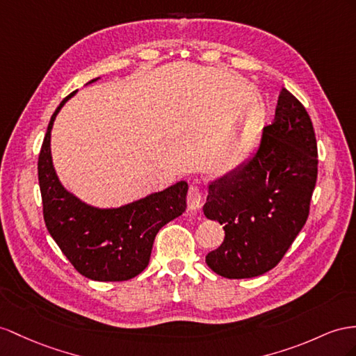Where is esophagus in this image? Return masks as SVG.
Masks as SVG:
<instances>
[{
    "label": "esophagus",
    "instance_id": "1",
    "mask_svg": "<svg viewBox=\"0 0 356 356\" xmlns=\"http://www.w3.org/2000/svg\"><path fill=\"white\" fill-rule=\"evenodd\" d=\"M186 203H188V209L191 212H197V211H200V209H202L203 193H202V189H200V186L197 184H193L189 186Z\"/></svg>",
    "mask_w": 356,
    "mask_h": 356
}]
</instances>
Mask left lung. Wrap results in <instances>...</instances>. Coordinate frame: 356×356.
Listing matches in <instances>:
<instances>
[{"instance_id": "left-lung-1", "label": "left lung", "mask_w": 356, "mask_h": 356, "mask_svg": "<svg viewBox=\"0 0 356 356\" xmlns=\"http://www.w3.org/2000/svg\"><path fill=\"white\" fill-rule=\"evenodd\" d=\"M317 180L312 118L281 88L273 123L250 156L209 181L203 212L222 224L224 242L206 256L218 275L241 280L275 268L302 230Z\"/></svg>"}]
</instances>
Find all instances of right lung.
Masks as SVG:
<instances>
[{
	"instance_id": "1",
	"label": "right lung",
	"mask_w": 356,
	"mask_h": 356,
	"mask_svg": "<svg viewBox=\"0 0 356 356\" xmlns=\"http://www.w3.org/2000/svg\"><path fill=\"white\" fill-rule=\"evenodd\" d=\"M75 93L63 99L52 114L39 154L44 224L81 275L95 281H126L147 268L153 241L162 227L185 212L188 184L180 180L159 193L106 209L72 194L54 168L51 131L60 109Z\"/></svg>"
}]
</instances>
